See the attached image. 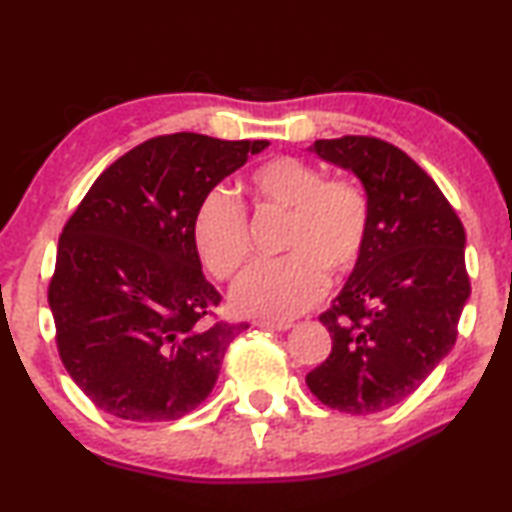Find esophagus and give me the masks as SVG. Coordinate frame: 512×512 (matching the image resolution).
I'll use <instances>...</instances> for the list:
<instances>
[{"label": "esophagus", "mask_w": 512, "mask_h": 512, "mask_svg": "<svg viewBox=\"0 0 512 512\" xmlns=\"http://www.w3.org/2000/svg\"><path fill=\"white\" fill-rule=\"evenodd\" d=\"M255 325L262 327V329H271V331H287V329H292V322H287V320H280V322H273V320H257Z\"/></svg>", "instance_id": "1"}]
</instances>
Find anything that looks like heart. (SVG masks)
Returning a JSON list of instances; mask_svg holds the SVG:
<instances>
[{
    "mask_svg": "<svg viewBox=\"0 0 512 512\" xmlns=\"http://www.w3.org/2000/svg\"><path fill=\"white\" fill-rule=\"evenodd\" d=\"M248 190L257 204L287 213L280 250L287 257L250 269L234 290L241 313L285 320L325 297L329 278H343L362 259L371 201L350 178H325L299 157H273L253 169ZM194 246L215 278L229 280L250 257L248 218L225 190H211L194 213Z\"/></svg>",
    "mask_w": 512,
    "mask_h": 512,
    "instance_id": "obj_1",
    "label": "heart"
}]
</instances>
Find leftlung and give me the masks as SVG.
Returning a JSON list of instances; mask_svg holds the SVG:
<instances>
[{"label": "left lung", "mask_w": 512, "mask_h": 512, "mask_svg": "<svg viewBox=\"0 0 512 512\" xmlns=\"http://www.w3.org/2000/svg\"><path fill=\"white\" fill-rule=\"evenodd\" d=\"M308 150L362 181L371 227L362 259L320 315L331 352L306 385L329 408L380 413L410 397L457 341L471 294L464 225L427 171L392 143L343 136Z\"/></svg>", "instance_id": "8db88e82"}]
</instances>
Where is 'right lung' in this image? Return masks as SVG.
<instances>
[{"label":"right lung","mask_w":512,"mask_h":512,"mask_svg":"<svg viewBox=\"0 0 512 512\" xmlns=\"http://www.w3.org/2000/svg\"><path fill=\"white\" fill-rule=\"evenodd\" d=\"M266 141L157 136L115 160L62 229L48 304L64 369L99 410L171 422L213 392L229 343L208 322L220 292L201 271V199Z\"/></svg>","instance_id":"add662e5"}]
</instances>
